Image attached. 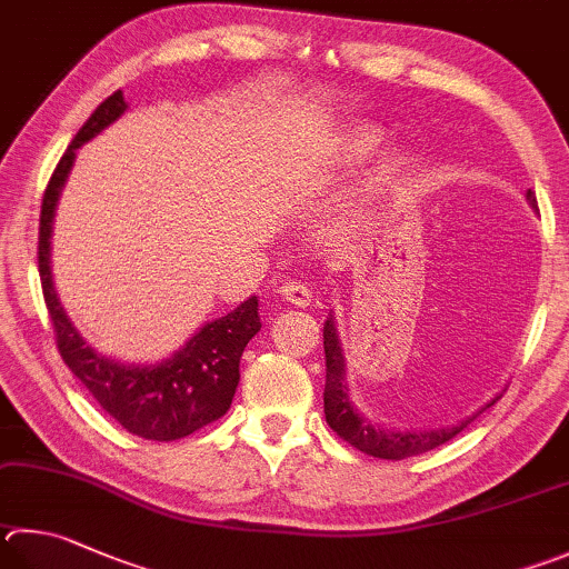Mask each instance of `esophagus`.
<instances>
[{"instance_id":"1","label":"esophagus","mask_w":569,"mask_h":569,"mask_svg":"<svg viewBox=\"0 0 569 569\" xmlns=\"http://www.w3.org/2000/svg\"><path fill=\"white\" fill-rule=\"evenodd\" d=\"M281 296L286 298L288 303H296V306H301V308L311 306V301H313V291L306 283H301V281H286L281 286Z\"/></svg>"}]
</instances>
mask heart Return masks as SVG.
I'll return each mask as SVG.
<instances>
[{
    "instance_id": "1",
    "label": "heart",
    "mask_w": 569,
    "mask_h": 569,
    "mask_svg": "<svg viewBox=\"0 0 569 569\" xmlns=\"http://www.w3.org/2000/svg\"><path fill=\"white\" fill-rule=\"evenodd\" d=\"M370 141H373V133H370V131H363V133H360V137H356V139H353V143H350V151H353L356 157H360V153H366V151H368Z\"/></svg>"
}]
</instances>
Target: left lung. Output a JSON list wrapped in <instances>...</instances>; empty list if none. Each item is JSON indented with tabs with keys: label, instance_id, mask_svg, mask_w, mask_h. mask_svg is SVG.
<instances>
[{
	"label": "left lung",
	"instance_id": "1",
	"mask_svg": "<svg viewBox=\"0 0 569 569\" xmlns=\"http://www.w3.org/2000/svg\"><path fill=\"white\" fill-rule=\"evenodd\" d=\"M528 199L532 206H537L535 191H528ZM323 350H326V390H323V410H326V420L330 430L336 436L353 446L356 450L366 452V456L373 458H383V460H400V458H410L418 456V452H428L432 448L442 446L462 432L470 422L480 416L482 410H488L495 406L502 396L492 398L488 406L480 408L475 416L468 420L458 422V426L446 428V430H430V432H396V430H380L376 426H370L363 418L358 416L348 400V388H346V368H343V353H340L338 346V336L333 328V318L326 320L323 328Z\"/></svg>",
	"mask_w": 569,
	"mask_h": 569
}]
</instances>
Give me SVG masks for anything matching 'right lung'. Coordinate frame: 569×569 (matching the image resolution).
<instances>
[{
	"label": "right lung",
	"instance_id": "1",
	"mask_svg": "<svg viewBox=\"0 0 569 569\" xmlns=\"http://www.w3.org/2000/svg\"><path fill=\"white\" fill-rule=\"evenodd\" d=\"M123 109H127V101H123L121 89L101 101L97 111L84 121V127L77 131V137L71 139L64 157L59 159L54 173H51L39 216V278L51 326H54L57 348L71 373L121 428L139 438L169 442L191 436L226 416L241 378V353L246 343L261 330V318H258L256 296H251L229 316L206 323L179 353L157 366H121L104 356H97L71 326L57 298L54 283H51V221H54L59 191L74 163L77 149L84 141L94 139L111 121H117Z\"/></svg>",
	"mask_w": 569,
	"mask_h": 569
}]
</instances>
